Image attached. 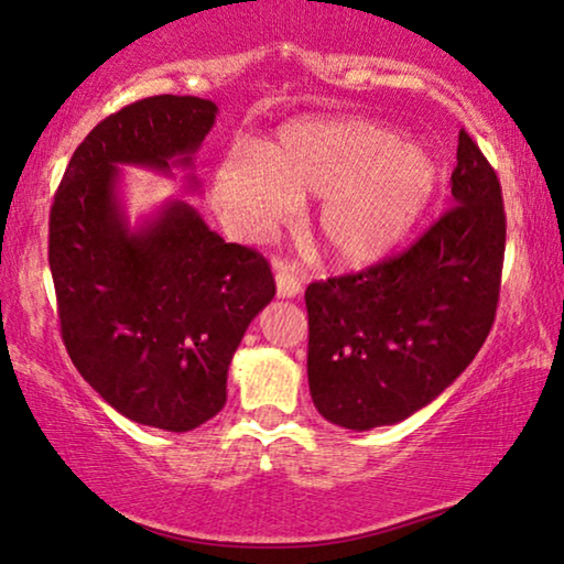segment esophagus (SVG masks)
Listing matches in <instances>:
<instances>
[{
	"instance_id": "esophagus-1",
	"label": "esophagus",
	"mask_w": 564,
	"mask_h": 564,
	"mask_svg": "<svg viewBox=\"0 0 564 564\" xmlns=\"http://www.w3.org/2000/svg\"><path fill=\"white\" fill-rule=\"evenodd\" d=\"M274 282H276V297H297L300 290H303V282H300L297 276L282 264L276 267Z\"/></svg>"
}]
</instances>
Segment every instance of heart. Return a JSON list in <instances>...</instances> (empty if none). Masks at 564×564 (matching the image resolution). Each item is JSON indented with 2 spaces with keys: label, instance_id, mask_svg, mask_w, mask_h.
<instances>
[{
  "label": "heart",
  "instance_id": "heart-1",
  "mask_svg": "<svg viewBox=\"0 0 564 564\" xmlns=\"http://www.w3.org/2000/svg\"><path fill=\"white\" fill-rule=\"evenodd\" d=\"M436 189V159L367 118L290 122L253 153H230L213 176L220 215L251 241L290 220L297 199L321 197L315 236L338 267H367L395 251Z\"/></svg>",
  "mask_w": 564,
  "mask_h": 564
}]
</instances>
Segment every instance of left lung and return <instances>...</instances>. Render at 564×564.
I'll return each instance as SVG.
<instances>
[{
	"label": "left lung",
	"instance_id": "8db88e82",
	"mask_svg": "<svg viewBox=\"0 0 564 564\" xmlns=\"http://www.w3.org/2000/svg\"><path fill=\"white\" fill-rule=\"evenodd\" d=\"M452 197V210L400 257L307 284V382L336 426L405 421L442 395L488 338L506 213L498 176L465 130Z\"/></svg>",
	"mask_w": 564,
	"mask_h": 564
}]
</instances>
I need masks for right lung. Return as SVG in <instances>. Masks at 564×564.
Wrapping results in <instances>:
<instances>
[{"label":"right lung","mask_w":564,"mask_h":564,"mask_svg":"<svg viewBox=\"0 0 564 564\" xmlns=\"http://www.w3.org/2000/svg\"><path fill=\"white\" fill-rule=\"evenodd\" d=\"M215 115L210 99L159 95L105 118L68 161L48 223L74 367L126 419L176 434L226 405L230 359L274 297V276L261 253L223 241L184 199L130 228L120 166L189 169ZM187 182L199 187L195 174Z\"/></svg>","instance_id":"right-lung-1"}]
</instances>
